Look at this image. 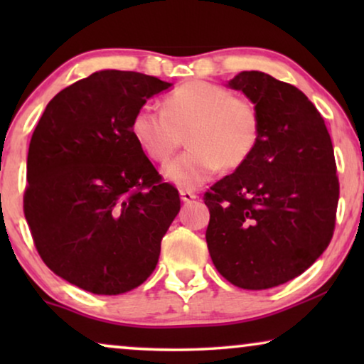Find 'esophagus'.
<instances>
[{
  "instance_id": "1",
  "label": "esophagus",
  "mask_w": 364,
  "mask_h": 364,
  "mask_svg": "<svg viewBox=\"0 0 364 364\" xmlns=\"http://www.w3.org/2000/svg\"><path fill=\"white\" fill-rule=\"evenodd\" d=\"M181 198L183 202H191L193 198H197V193L192 191H181Z\"/></svg>"
}]
</instances>
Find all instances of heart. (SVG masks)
Segmentation results:
<instances>
[{
    "mask_svg": "<svg viewBox=\"0 0 364 364\" xmlns=\"http://www.w3.org/2000/svg\"><path fill=\"white\" fill-rule=\"evenodd\" d=\"M260 112L248 97L207 81H188L164 99L162 109L142 106L134 114L131 134L141 151L164 164L183 141L191 149L164 167V177L178 188H196L220 171L242 167L260 139Z\"/></svg>",
    "mask_w": 364,
    "mask_h": 364,
    "instance_id": "heart-1",
    "label": "heart"
}]
</instances>
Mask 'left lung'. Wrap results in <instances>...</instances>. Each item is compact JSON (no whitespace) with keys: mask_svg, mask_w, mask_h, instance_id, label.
<instances>
[{"mask_svg":"<svg viewBox=\"0 0 364 364\" xmlns=\"http://www.w3.org/2000/svg\"><path fill=\"white\" fill-rule=\"evenodd\" d=\"M260 112L250 159L203 193L205 238L218 273L245 290L293 280L330 245L340 181L325 121L291 84L260 71L228 82Z\"/></svg>","mask_w":364,"mask_h":364,"instance_id":"obj_1","label":"left lung"}]
</instances>
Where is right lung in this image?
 <instances>
[{
	"mask_svg": "<svg viewBox=\"0 0 364 364\" xmlns=\"http://www.w3.org/2000/svg\"><path fill=\"white\" fill-rule=\"evenodd\" d=\"M171 82L134 71H99L58 92L28 151L23 210L49 270L96 295L142 285L181 210L131 134L149 97Z\"/></svg>",
	"mask_w": 364,
	"mask_h": 364,
	"instance_id": "1",
	"label": "right lung"
}]
</instances>
